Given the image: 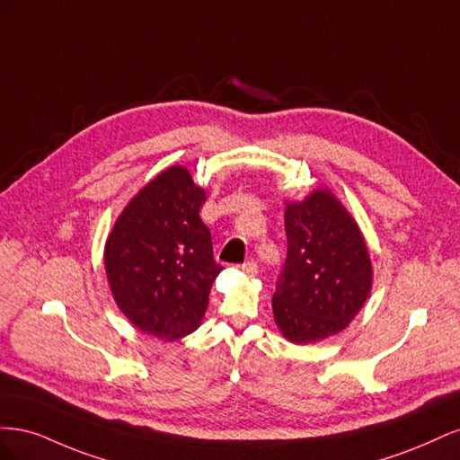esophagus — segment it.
Returning <instances> with one entry per match:
<instances>
[{
    "instance_id": "34e87169",
    "label": "esophagus",
    "mask_w": 460,
    "mask_h": 460,
    "mask_svg": "<svg viewBox=\"0 0 460 460\" xmlns=\"http://www.w3.org/2000/svg\"><path fill=\"white\" fill-rule=\"evenodd\" d=\"M242 270L249 276H255L257 274V262L255 261H247L242 264Z\"/></svg>"
}]
</instances>
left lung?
Wrapping results in <instances>:
<instances>
[{"label":"left lung","mask_w":460,"mask_h":460,"mask_svg":"<svg viewBox=\"0 0 460 460\" xmlns=\"http://www.w3.org/2000/svg\"><path fill=\"white\" fill-rule=\"evenodd\" d=\"M288 257L272 297L282 336L307 345L349 326L370 296L374 270L357 220L330 188L286 201Z\"/></svg>","instance_id":"1"}]
</instances>
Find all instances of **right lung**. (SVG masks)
I'll return each instance as SVG.
<instances>
[{"label":"right lung","instance_id":"1","mask_svg":"<svg viewBox=\"0 0 460 460\" xmlns=\"http://www.w3.org/2000/svg\"><path fill=\"white\" fill-rule=\"evenodd\" d=\"M207 193L172 164L136 193L107 235L103 264L120 313L147 336L196 332L222 270L199 208Z\"/></svg>","mask_w":460,"mask_h":460}]
</instances>
